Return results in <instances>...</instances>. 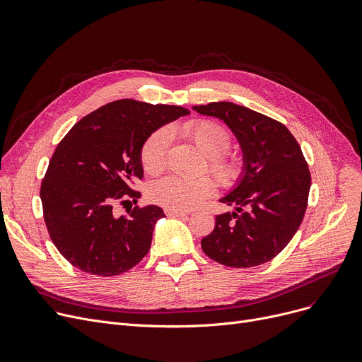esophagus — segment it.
Returning <instances> with one entry per match:
<instances>
[{
  "label": "esophagus",
  "instance_id": "34e87169",
  "mask_svg": "<svg viewBox=\"0 0 362 362\" xmlns=\"http://www.w3.org/2000/svg\"><path fill=\"white\" fill-rule=\"evenodd\" d=\"M164 213L167 216H176V217H186L189 213L187 211H179V210H171V208H165Z\"/></svg>",
  "mask_w": 362,
  "mask_h": 362
}]
</instances>
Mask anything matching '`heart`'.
<instances>
[{
    "instance_id": "heart-1",
    "label": "heart",
    "mask_w": 362,
    "mask_h": 362,
    "mask_svg": "<svg viewBox=\"0 0 362 362\" xmlns=\"http://www.w3.org/2000/svg\"><path fill=\"white\" fill-rule=\"evenodd\" d=\"M183 136L191 139L206 157L208 171L216 177L221 187L236 186L243 175V161L230 154L232 135L224 126L214 120L198 119L175 127ZM171 144V133L167 127L157 129L145 139L141 146V164L148 175H158L167 164V154ZM216 183L211 177H180L170 175L152 182L148 187V197L152 202L171 210H192L204 199L211 197Z\"/></svg>"
}]
</instances>
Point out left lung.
<instances>
[{
    "mask_svg": "<svg viewBox=\"0 0 362 362\" xmlns=\"http://www.w3.org/2000/svg\"><path fill=\"white\" fill-rule=\"evenodd\" d=\"M194 108L229 126L245 158L242 182L220 199L236 211L216 216L202 251L226 267L267 262L291 242L307 211L311 175L302 149L286 126L254 110L224 101Z\"/></svg>",
    "mask_w": 362,
    "mask_h": 362,
    "instance_id": "left-lung-1",
    "label": "left lung"
}]
</instances>
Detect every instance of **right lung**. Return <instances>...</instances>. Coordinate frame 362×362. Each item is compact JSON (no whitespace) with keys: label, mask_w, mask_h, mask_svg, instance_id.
<instances>
[{"label":"right lung","mask_w":362,"mask_h":362,"mask_svg":"<svg viewBox=\"0 0 362 362\" xmlns=\"http://www.w3.org/2000/svg\"><path fill=\"white\" fill-rule=\"evenodd\" d=\"M189 114L179 105L135 100L108 103L81 119L57 145L41 183L44 220L59 252L85 273L110 277L129 272L148 254L157 205L117 217L142 179L141 146L152 132Z\"/></svg>","instance_id":"add662e5"}]
</instances>
